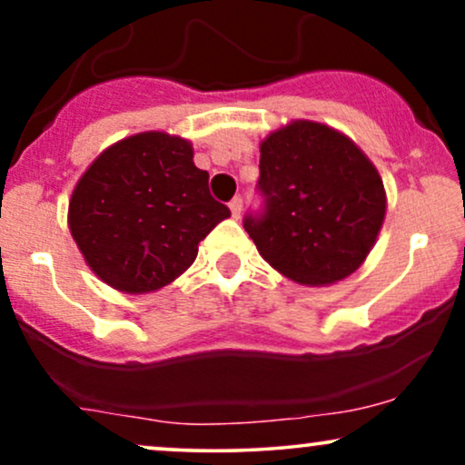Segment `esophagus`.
<instances>
[{
	"label": "esophagus",
	"mask_w": 465,
	"mask_h": 465,
	"mask_svg": "<svg viewBox=\"0 0 465 465\" xmlns=\"http://www.w3.org/2000/svg\"><path fill=\"white\" fill-rule=\"evenodd\" d=\"M229 210H232L233 216H240V212H242V199L240 196H236V199H232V203H229Z\"/></svg>",
	"instance_id": "esophagus-1"
}]
</instances>
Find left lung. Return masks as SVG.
I'll list each match as a JSON object with an SVG mask.
<instances>
[{
	"label": "left lung",
	"mask_w": 465,
	"mask_h": 465,
	"mask_svg": "<svg viewBox=\"0 0 465 465\" xmlns=\"http://www.w3.org/2000/svg\"><path fill=\"white\" fill-rule=\"evenodd\" d=\"M264 214L244 218L260 255L303 286L345 280L365 262L387 212L376 165L332 126L292 120L260 143Z\"/></svg>",
	"instance_id": "1"
}]
</instances>
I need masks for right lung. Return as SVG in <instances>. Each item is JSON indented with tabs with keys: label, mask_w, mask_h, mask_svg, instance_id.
Listing matches in <instances>:
<instances>
[{
	"label": "right lung",
	"mask_w": 465,
	"mask_h": 465,
	"mask_svg": "<svg viewBox=\"0 0 465 465\" xmlns=\"http://www.w3.org/2000/svg\"><path fill=\"white\" fill-rule=\"evenodd\" d=\"M207 181L179 135L146 131L104 148L69 199L67 225L84 262L129 295L174 282L196 260L201 240L232 216Z\"/></svg>",
	"instance_id": "right-lung-1"
}]
</instances>
